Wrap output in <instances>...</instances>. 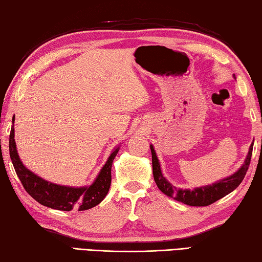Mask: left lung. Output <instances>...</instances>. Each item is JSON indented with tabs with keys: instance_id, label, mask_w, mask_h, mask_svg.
I'll return each mask as SVG.
<instances>
[{
	"instance_id": "left-lung-1",
	"label": "left lung",
	"mask_w": 262,
	"mask_h": 262,
	"mask_svg": "<svg viewBox=\"0 0 262 262\" xmlns=\"http://www.w3.org/2000/svg\"><path fill=\"white\" fill-rule=\"evenodd\" d=\"M151 153H152V167H153V177H155V182L159 189L166 194L167 196L175 199L176 201L183 202L184 204L191 207H206L210 206L213 202L218 201L224 196H226L227 194L233 192L236 188L242 181L244 179L247 171L249 169V165L251 162V157H252V148L253 145L250 146L249 155L245 159L243 166L241 167L238 170L234 173V175L229 176L225 179H222L218 183H214L212 185L203 186L189 191V189H178L177 187L172 186L167 179L163 177L160 163L156 155V151L153 146L151 145Z\"/></svg>"
}]
</instances>
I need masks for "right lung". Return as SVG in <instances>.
<instances>
[{
	"label": "right lung",
	"mask_w": 262,
	"mask_h": 262,
	"mask_svg": "<svg viewBox=\"0 0 262 262\" xmlns=\"http://www.w3.org/2000/svg\"><path fill=\"white\" fill-rule=\"evenodd\" d=\"M14 119V118H13ZM10 158L13 163L14 170L21 182L24 188L30 196L42 206L52 208L61 211L70 210H89L97 206L103 200L111 185V167L119 147H116L103 168L101 169L95 182L89 187H69L60 186L56 184L46 182L36 176L26 168L20 161L14 142V129L11 128L9 137Z\"/></svg>",
	"instance_id": "right-lung-1"
}]
</instances>
